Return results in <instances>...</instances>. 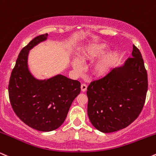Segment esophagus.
Returning a JSON list of instances; mask_svg holds the SVG:
<instances>
[{"label":"esophagus","instance_id":"obj_1","mask_svg":"<svg viewBox=\"0 0 156 156\" xmlns=\"http://www.w3.org/2000/svg\"><path fill=\"white\" fill-rule=\"evenodd\" d=\"M81 90H82V92H85L86 90H87V85H86L85 83L82 84V85H81Z\"/></svg>","mask_w":156,"mask_h":156}]
</instances>
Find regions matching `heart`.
Wrapping results in <instances>:
<instances>
[{"label":"heart","mask_w":156,"mask_h":156,"mask_svg":"<svg viewBox=\"0 0 156 156\" xmlns=\"http://www.w3.org/2000/svg\"><path fill=\"white\" fill-rule=\"evenodd\" d=\"M107 48V45L104 43L96 44L90 46L83 52L81 57L82 60H86L93 59V58L101 55ZM115 58H116V56H115V52H109L104 55L93 65V73L96 75L104 74L109 71V69L115 63ZM73 66H74L75 70L77 71H82V63L78 59H75L73 61Z\"/></svg>","instance_id":"heart-1"}]
</instances>
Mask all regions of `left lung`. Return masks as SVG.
Listing matches in <instances>:
<instances>
[{
	"label": "left lung",
	"mask_w": 156,
	"mask_h": 156,
	"mask_svg": "<svg viewBox=\"0 0 156 156\" xmlns=\"http://www.w3.org/2000/svg\"><path fill=\"white\" fill-rule=\"evenodd\" d=\"M148 87L147 73L140 49L132 57L87 87V115L93 126L104 133L125 129L143 109Z\"/></svg>",
	"instance_id": "obj_1"
}]
</instances>
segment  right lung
<instances>
[{
  "label": "right lung",
  "instance_id": "obj_1",
  "mask_svg": "<svg viewBox=\"0 0 156 156\" xmlns=\"http://www.w3.org/2000/svg\"><path fill=\"white\" fill-rule=\"evenodd\" d=\"M48 34L36 36L20 51L11 74L9 96L16 116L27 126L40 131L59 128L66 118L81 84L63 75L38 80L27 67L29 50L47 39Z\"/></svg>",
  "mask_w": 156,
  "mask_h": 156
}]
</instances>
